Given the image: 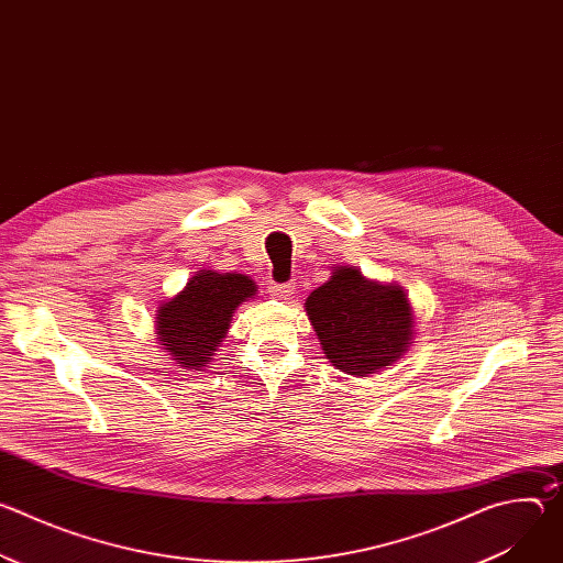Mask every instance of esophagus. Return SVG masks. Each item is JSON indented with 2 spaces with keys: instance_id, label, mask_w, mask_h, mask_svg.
Segmentation results:
<instances>
[{
  "instance_id": "34e87169",
  "label": "esophagus",
  "mask_w": 563,
  "mask_h": 563,
  "mask_svg": "<svg viewBox=\"0 0 563 563\" xmlns=\"http://www.w3.org/2000/svg\"><path fill=\"white\" fill-rule=\"evenodd\" d=\"M294 291H296V283H294V280H287V283H274V285L269 287V294H272L274 298H280V300H287Z\"/></svg>"
}]
</instances>
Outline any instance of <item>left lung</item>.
Segmentation results:
<instances>
[{
	"label": "left lung",
	"instance_id": "8db88e82",
	"mask_svg": "<svg viewBox=\"0 0 563 563\" xmlns=\"http://www.w3.org/2000/svg\"><path fill=\"white\" fill-rule=\"evenodd\" d=\"M305 309L328 358L354 376L394 363L412 339L415 318L404 289L369 283L352 267L334 269Z\"/></svg>",
	"mask_w": 563,
	"mask_h": 563
}]
</instances>
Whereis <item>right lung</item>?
Returning a JSON list of instances; mask_svg holds the SVG:
<instances>
[{
	"instance_id": "1",
	"label": "right lung",
	"mask_w": 563,
	"mask_h": 563,
	"mask_svg": "<svg viewBox=\"0 0 563 563\" xmlns=\"http://www.w3.org/2000/svg\"><path fill=\"white\" fill-rule=\"evenodd\" d=\"M252 296L256 285L243 274L200 272L157 309V336L180 367H205L231 325L233 309Z\"/></svg>"
}]
</instances>
